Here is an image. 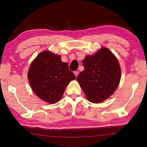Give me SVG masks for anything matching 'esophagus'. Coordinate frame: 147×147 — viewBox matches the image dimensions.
I'll return each instance as SVG.
<instances>
[{"mask_svg":"<svg viewBox=\"0 0 147 147\" xmlns=\"http://www.w3.org/2000/svg\"><path fill=\"white\" fill-rule=\"evenodd\" d=\"M74 74H75V76H76V77H77V76L78 75V74H79V73H78V71H74Z\"/></svg>","mask_w":147,"mask_h":147,"instance_id":"34e87169","label":"esophagus"}]
</instances>
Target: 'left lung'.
Wrapping results in <instances>:
<instances>
[{"label":"left lung","mask_w":147,"mask_h":147,"mask_svg":"<svg viewBox=\"0 0 147 147\" xmlns=\"http://www.w3.org/2000/svg\"><path fill=\"white\" fill-rule=\"evenodd\" d=\"M85 69L77 81L86 98L93 103L102 102L113 94L121 80V67L116 57L106 47L83 59Z\"/></svg>","instance_id":"8db88e82"}]
</instances>
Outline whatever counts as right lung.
I'll list each match as a JSON object with an SVG mask.
<instances>
[{"mask_svg":"<svg viewBox=\"0 0 147 147\" xmlns=\"http://www.w3.org/2000/svg\"><path fill=\"white\" fill-rule=\"evenodd\" d=\"M28 78L33 92L42 100L55 104L61 100L68 84L76 79L61 55L49 51L40 53L30 65Z\"/></svg>","mask_w":147,"mask_h":147,"instance_id":"right-lung-1","label":"right lung"}]
</instances>
